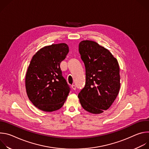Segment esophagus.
<instances>
[{"label": "esophagus", "instance_id": "obj_1", "mask_svg": "<svg viewBox=\"0 0 149 149\" xmlns=\"http://www.w3.org/2000/svg\"><path fill=\"white\" fill-rule=\"evenodd\" d=\"M71 88H72V89L74 90H76V86H75V85H72V86H71Z\"/></svg>", "mask_w": 149, "mask_h": 149}]
</instances>
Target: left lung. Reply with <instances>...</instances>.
Wrapping results in <instances>:
<instances>
[{"mask_svg":"<svg viewBox=\"0 0 149 149\" xmlns=\"http://www.w3.org/2000/svg\"><path fill=\"white\" fill-rule=\"evenodd\" d=\"M79 52L86 67V82L78 94L82 108L98 114L108 110L120 88V67L112 54L96 42L81 41Z\"/></svg>","mask_w":149,"mask_h":149,"instance_id":"8db88e82","label":"left lung"}]
</instances>
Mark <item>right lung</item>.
<instances>
[{"instance_id":"1","label":"right lung","mask_w":149,"mask_h":149,"mask_svg":"<svg viewBox=\"0 0 149 149\" xmlns=\"http://www.w3.org/2000/svg\"><path fill=\"white\" fill-rule=\"evenodd\" d=\"M69 52L67 44H52L40 49L32 57L25 77L29 100L38 109L52 112L66 101L70 87L62 76L60 63Z\"/></svg>"}]
</instances>
